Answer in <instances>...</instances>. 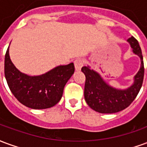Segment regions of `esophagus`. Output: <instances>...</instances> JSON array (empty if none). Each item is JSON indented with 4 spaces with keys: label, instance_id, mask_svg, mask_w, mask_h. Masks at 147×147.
<instances>
[{
    "label": "esophagus",
    "instance_id": "obj_1",
    "mask_svg": "<svg viewBox=\"0 0 147 147\" xmlns=\"http://www.w3.org/2000/svg\"><path fill=\"white\" fill-rule=\"evenodd\" d=\"M74 64H75L76 70L80 71L83 66V64H84V61H83V59H81V58H78V59H76V61H74Z\"/></svg>",
    "mask_w": 147,
    "mask_h": 147
}]
</instances>
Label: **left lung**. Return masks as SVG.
Masks as SVG:
<instances>
[{"mask_svg":"<svg viewBox=\"0 0 147 147\" xmlns=\"http://www.w3.org/2000/svg\"><path fill=\"white\" fill-rule=\"evenodd\" d=\"M132 52L141 61L139 71L134 76V82L127 89H117L111 86L102 79L98 72L84 66L81 71L86 76L84 98L87 105L100 113H114L128 107L135 100L141 89L144 76V64L142 50L138 41L134 37L127 40Z\"/></svg>","mask_w":147,"mask_h":147,"instance_id":"8db88e82","label":"left lung"}]
</instances>
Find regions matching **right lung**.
<instances>
[{
  "mask_svg": "<svg viewBox=\"0 0 147 147\" xmlns=\"http://www.w3.org/2000/svg\"><path fill=\"white\" fill-rule=\"evenodd\" d=\"M75 71L73 63L60 65L40 76H28L16 67L9 57V46L5 57V79L13 95L28 108L44 109L57 104L65 84Z\"/></svg>",
  "mask_w": 147,
  "mask_h": 147,
  "instance_id": "1",
  "label": "right lung"
}]
</instances>
